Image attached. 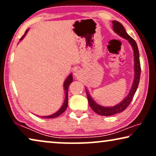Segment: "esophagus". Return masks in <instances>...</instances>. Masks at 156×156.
<instances>
[{"label":"esophagus","instance_id":"34e87169","mask_svg":"<svg viewBox=\"0 0 156 156\" xmlns=\"http://www.w3.org/2000/svg\"><path fill=\"white\" fill-rule=\"evenodd\" d=\"M80 71H78L77 69H76V70H74V75L76 77V76H78L79 75H80Z\"/></svg>","mask_w":156,"mask_h":156}]
</instances>
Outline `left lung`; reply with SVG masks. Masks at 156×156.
<instances>
[{
	"label": "left lung",
	"instance_id": "obj_1",
	"mask_svg": "<svg viewBox=\"0 0 156 156\" xmlns=\"http://www.w3.org/2000/svg\"><path fill=\"white\" fill-rule=\"evenodd\" d=\"M113 24V30L116 34H118L119 36L121 37L125 38L128 41L133 48V55H134V80L133 82V84L130 90L129 94L125 99L121 101L117 105L114 106H112V107H105V106L99 105V104L96 103L94 101L92 98L90 97L89 93L87 91V99H88V101L90 107L92 108V110L97 114L101 115V116H110L112 115H114L118 113H121L124 111L133 99V97L134 94H135L136 90H137L138 84H139L140 81V59H139V52H138V49L137 44L135 40L133 38L128 35V33L126 32V30L121 23H120L118 21L114 20L112 22Z\"/></svg>",
	"mask_w": 156,
	"mask_h": 156
}]
</instances>
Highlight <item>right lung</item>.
<instances>
[{
  "label": "right lung",
  "instance_id": "1",
  "mask_svg": "<svg viewBox=\"0 0 156 156\" xmlns=\"http://www.w3.org/2000/svg\"><path fill=\"white\" fill-rule=\"evenodd\" d=\"M27 31H28V29H27V30L25 31V34L23 35V37L20 38V40H22L23 38L25 37V35H26V33H27ZM72 81H73V76H72V74H70L69 75L67 76V78L66 79L65 82H64V89H65V101H64V103L62 104V106H61V108H59V109L57 111L56 113H55L54 114L50 115V116H40V117H42V118H44V119H46V118L47 119L56 118V117L59 116V115H61L64 112H65V111L66 110V108H67V105H68V88H69V84L72 82Z\"/></svg>",
  "mask_w": 156,
  "mask_h": 156
}]
</instances>
